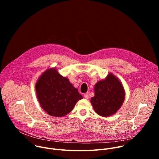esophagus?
Returning a JSON list of instances; mask_svg holds the SVG:
<instances>
[{"label":"esophagus","instance_id":"34e87169","mask_svg":"<svg viewBox=\"0 0 159 159\" xmlns=\"http://www.w3.org/2000/svg\"><path fill=\"white\" fill-rule=\"evenodd\" d=\"M84 98H85V99H88L89 98V93H85L84 94Z\"/></svg>","mask_w":159,"mask_h":159}]
</instances>
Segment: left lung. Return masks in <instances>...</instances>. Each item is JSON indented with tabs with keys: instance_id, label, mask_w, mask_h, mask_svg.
<instances>
[{
	"instance_id": "8db88e82",
	"label": "left lung",
	"mask_w": 159,
	"mask_h": 159,
	"mask_svg": "<svg viewBox=\"0 0 159 159\" xmlns=\"http://www.w3.org/2000/svg\"><path fill=\"white\" fill-rule=\"evenodd\" d=\"M95 96L90 102L98 115L107 117L120 108L125 98L124 88L120 81L112 74L98 82L94 88Z\"/></svg>"
}]
</instances>
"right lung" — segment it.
<instances>
[{
  "label": "right lung",
  "mask_w": 159,
  "mask_h": 159,
  "mask_svg": "<svg viewBox=\"0 0 159 159\" xmlns=\"http://www.w3.org/2000/svg\"><path fill=\"white\" fill-rule=\"evenodd\" d=\"M37 98L42 108L56 117L66 115L83 98L69 80L55 69L45 71L36 84Z\"/></svg>",
  "instance_id": "obj_1"
}]
</instances>
